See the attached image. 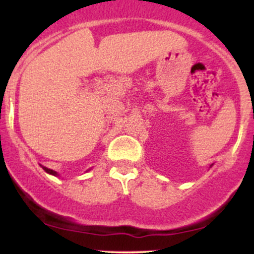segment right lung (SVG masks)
I'll return each instance as SVG.
<instances>
[{
    "label": "right lung",
    "mask_w": 254,
    "mask_h": 254,
    "mask_svg": "<svg viewBox=\"0 0 254 254\" xmlns=\"http://www.w3.org/2000/svg\"><path fill=\"white\" fill-rule=\"evenodd\" d=\"M42 167H43V170L46 172V173H49V174H52V176H55V177L60 176V174H58L56 171H54V170H50V168H48V167H44V166H42Z\"/></svg>",
    "instance_id": "1"
}]
</instances>
